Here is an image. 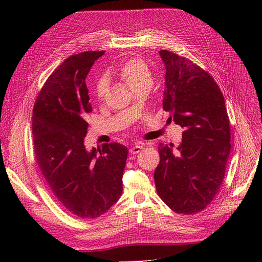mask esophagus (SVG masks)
<instances>
[{
	"label": "esophagus",
	"mask_w": 262,
	"mask_h": 262,
	"mask_svg": "<svg viewBox=\"0 0 262 262\" xmlns=\"http://www.w3.org/2000/svg\"><path fill=\"white\" fill-rule=\"evenodd\" d=\"M143 149V145L142 144H135V145H133L132 147H130V149H129V152L132 153V154H138L140 150H142Z\"/></svg>",
	"instance_id": "esophagus-1"
}]
</instances>
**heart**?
Returning a JSON list of instances; mask_svg holds the SVG:
<instances>
[{
	"mask_svg": "<svg viewBox=\"0 0 262 262\" xmlns=\"http://www.w3.org/2000/svg\"><path fill=\"white\" fill-rule=\"evenodd\" d=\"M119 76L126 82L135 92L142 88H148L152 85L153 77L148 66L141 59H130L124 63L119 70ZM108 81L102 77L95 86V94L98 100L102 101L108 91Z\"/></svg>",
	"mask_w": 262,
	"mask_h": 262,
	"instance_id": "1",
	"label": "heart"
}]
</instances>
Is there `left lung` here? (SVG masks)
<instances>
[{
  "label": "left lung",
  "instance_id": "1",
  "mask_svg": "<svg viewBox=\"0 0 262 262\" xmlns=\"http://www.w3.org/2000/svg\"><path fill=\"white\" fill-rule=\"evenodd\" d=\"M166 66L163 109L184 128L174 154L160 143L154 172L159 198L176 213L194 214L213 201L224 180L230 153L225 101L213 77L186 57L159 51Z\"/></svg>",
  "mask_w": 262,
  "mask_h": 262
}]
</instances>
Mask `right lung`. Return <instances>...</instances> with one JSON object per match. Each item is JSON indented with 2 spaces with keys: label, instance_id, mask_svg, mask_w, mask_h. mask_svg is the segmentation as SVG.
<instances>
[{
  "label": "right lung",
  "instance_id": "add662e5",
  "mask_svg": "<svg viewBox=\"0 0 262 262\" xmlns=\"http://www.w3.org/2000/svg\"><path fill=\"white\" fill-rule=\"evenodd\" d=\"M104 51L68 57L41 88L33 110L38 167L63 207L82 219L105 213L122 194L127 147L113 142L87 150V118L92 112L86 77Z\"/></svg>",
  "mask_w": 262,
  "mask_h": 262
}]
</instances>
